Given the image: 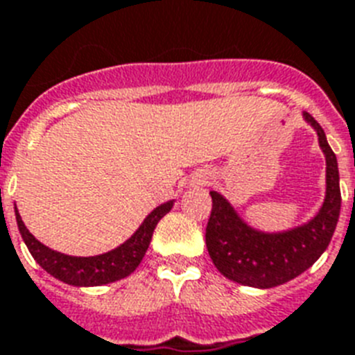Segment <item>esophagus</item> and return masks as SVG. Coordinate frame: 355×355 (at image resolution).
Returning <instances> with one entry per match:
<instances>
[{
  "mask_svg": "<svg viewBox=\"0 0 355 355\" xmlns=\"http://www.w3.org/2000/svg\"><path fill=\"white\" fill-rule=\"evenodd\" d=\"M197 184L198 186H204V184H209V180H211V175H207V173H197Z\"/></svg>",
  "mask_w": 355,
  "mask_h": 355,
  "instance_id": "obj_1",
  "label": "esophagus"
}]
</instances>
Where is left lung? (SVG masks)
<instances>
[{
	"label": "left lung",
	"mask_w": 355,
	"mask_h": 355,
	"mask_svg": "<svg viewBox=\"0 0 355 355\" xmlns=\"http://www.w3.org/2000/svg\"><path fill=\"white\" fill-rule=\"evenodd\" d=\"M302 118L318 132L319 148L327 160L324 200L308 223L284 232H262L250 226L224 195L209 191L213 207L206 246L215 268L230 281L261 290L284 284L306 272L332 241L341 211L337 158L313 116L302 112Z\"/></svg>",
	"instance_id": "left-lung-1"
}]
</instances>
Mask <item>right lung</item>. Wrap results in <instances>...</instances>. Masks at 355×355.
I'll return each mask as SVG.
<instances>
[{
  "label": "right lung",
  "mask_w": 355,
  "mask_h": 355,
  "mask_svg": "<svg viewBox=\"0 0 355 355\" xmlns=\"http://www.w3.org/2000/svg\"><path fill=\"white\" fill-rule=\"evenodd\" d=\"M173 204L175 200H168L155 207L125 243L111 252L94 255V257H74V255H65L56 250H51L28 232L16 206H14V213H16V223H18L23 243L27 244L34 261L45 272L71 286H102V284L128 277L137 270L148 252L155 227L166 213L171 211Z\"/></svg>",
  "instance_id": "obj_1"
}]
</instances>
